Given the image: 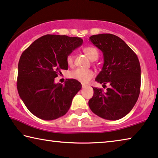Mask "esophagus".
I'll list each match as a JSON object with an SVG mask.
<instances>
[{
    "mask_svg": "<svg viewBox=\"0 0 158 158\" xmlns=\"http://www.w3.org/2000/svg\"><path fill=\"white\" fill-rule=\"evenodd\" d=\"M81 86H82V88H86V87L87 86V85L85 84H82Z\"/></svg>",
    "mask_w": 158,
    "mask_h": 158,
    "instance_id": "1",
    "label": "esophagus"
}]
</instances>
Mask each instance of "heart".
Masks as SVG:
<instances>
[{
	"label": "heart",
	"mask_w": 158,
	"mask_h": 158,
	"mask_svg": "<svg viewBox=\"0 0 158 158\" xmlns=\"http://www.w3.org/2000/svg\"><path fill=\"white\" fill-rule=\"evenodd\" d=\"M83 51L91 60H96L98 57V51L95 47H86L83 49ZM73 62H74L73 55H69L67 57V62L68 65L72 66L73 64ZM94 73L92 70L81 69V68L76 69L70 73V77L72 79H76L77 81L82 82V83H86V82L90 81L94 77Z\"/></svg>",
	"instance_id": "obj_1"
}]
</instances>
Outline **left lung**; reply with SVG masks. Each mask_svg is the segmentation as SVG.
<instances>
[{"mask_svg":"<svg viewBox=\"0 0 158 158\" xmlns=\"http://www.w3.org/2000/svg\"><path fill=\"white\" fill-rule=\"evenodd\" d=\"M89 41L102 52L103 64L95 81L110 84L104 92L94 87L89 106L102 118L116 121L126 116L140 90V65L135 53L123 40L112 34L94 35Z\"/></svg>","mask_w":158,"mask_h":158,"instance_id":"1","label":"left lung"}]
</instances>
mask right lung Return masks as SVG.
<instances>
[{"instance_id": "1", "label": "right lung", "mask_w": 158, "mask_h": 158, "mask_svg": "<svg viewBox=\"0 0 158 158\" xmlns=\"http://www.w3.org/2000/svg\"><path fill=\"white\" fill-rule=\"evenodd\" d=\"M83 43L79 37L46 35L23 52L18 62L17 88L27 109L39 118L51 121L67 114L81 89L76 79L55 84L61 69H68L67 56Z\"/></svg>"}]
</instances>
